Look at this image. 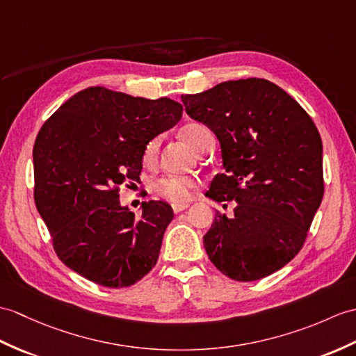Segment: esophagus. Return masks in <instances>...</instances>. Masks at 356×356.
<instances>
[{
  "label": "esophagus",
  "instance_id": "obj_1",
  "mask_svg": "<svg viewBox=\"0 0 356 356\" xmlns=\"http://www.w3.org/2000/svg\"><path fill=\"white\" fill-rule=\"evenodd\" d=\"M188 203H175L172 204V211H175V213H179L181 211H185L188 208Z\"/></svg>",
  "mask_w": 356,
  "mask_h": 356
}]
</instances>
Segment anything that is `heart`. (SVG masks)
<instances>
[{"instance_id":"obj_1","label":"heart","mask_w":356,"mask_h":356,"mask_svg":"<svg viewBox=\"0 0 356 356\" xmlns=\"http://www.w3.org/2000/svg\"><path fill=\"white\" fill-rule=\"evenodd\" d=\"M209 134V130L206 129L202 124H188L184 129H181L180 135L185 139V143L193 148L195 152L198 144H200L202 138ZM159 148V139L153 138L148 140L144 147L143 152V159L144 162L150 163L154 161L156 153H158ZM198 181L193 177H185V176H165L159 180L154 181L153 189L154 193L159 197L165 198V200L172 202V203H181L186 202L191 198L193 191L197 188Z\"/></svg>"}]
</instances>
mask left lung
I'll return each mask as SVG.
<instances>
[{
	"label": "left lung",
	"mask_w": 356,
	"mask_h": 356,
	"mask_svg": "<svg viewBox=\"0 0 356 356\" xmlns=\"http://www.w3.org/2000/svg\"><path fill=\"white\" fill-rule=\"evenodd\" d=\"M186 113L221 145L225 171L208 197L236 202L216 213L203 244L222 275L252 282L300 252L325 193L323 145L316 124L282 88L264 79L230 80L181 95Z\"/></svg>",
	"instance_id": "obj_1"
}]
</instances>
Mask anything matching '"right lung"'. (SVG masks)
Returning a JSON list of instances; mask_svg holds the SVG:
<instances>
[{"mask_svg": "<svg viewBox=\"0 0 356 356\" xmlns=\"http://www.w3.org/2000/svg\"><path fill=\"white\" fill-rule=\"evenodd\" d=\"M181 111L167 97L147 100L92 86L45 121L33 147L35 203L66 267L122 288L156 266L171 206L143 202L135 217L121 206L120 186L139 179L145 144L176 126Z\"/></svg>", "mask_w": 356, "mask_h": 356, "instance_id": "add662e5", "label": "right lung"}]
</instances>
